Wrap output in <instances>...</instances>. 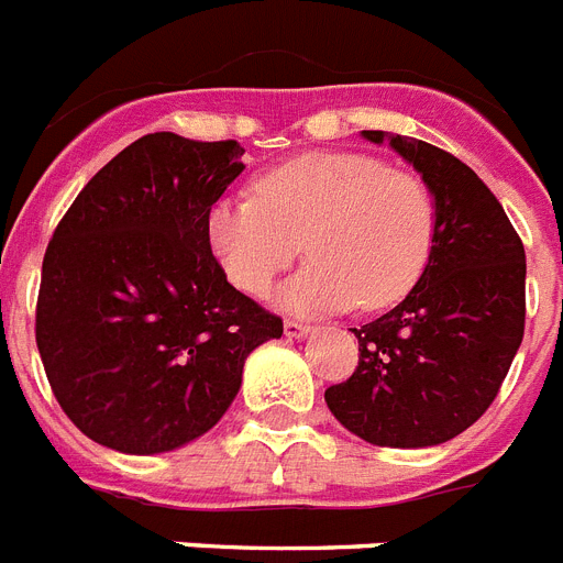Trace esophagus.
Segmentation results:
<instances>
[{
    "label": "esophagus",
    "mask_w": 563,
    "mask_h": 563,
    "mask_svg": "<svg viewBox=\"0 0 563 563\" xmlns=\"http://www.w3.org/2000/svg\"><path fill=\"white\" fill-rule=\"evenodd\" d=\"M310 324H305V321H285V335L287 339H305V335H310Z\"/></svg>",
    "instance_id": "1"
}]
</instances>
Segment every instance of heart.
<instances>
[{
  "mask_svg": "<svg viewBox=\"0 0 563 563\" xmlns=\"http://www.w3.org/2000/svg\"><path fill=\"white\" fill-rule=\"evenodd\" d=\"M208 242L235 287L262 299L299 256L313 262L278 305L301 316L382 310L419 285L435 242L430 187L364 153H301L258 173L250 196L208 213Z\"/></svg>",
  "mask_w": 563,
  "mask_h": 563,
  "instance_id": "heart-1",
  "label": "heart"
}]
</instances>
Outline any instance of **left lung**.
I'll return each instance as SVG.
<instances>
[{"label":"left lung","instance_id":"8db88e82","mask_svg":"<svg viewBox=\"0 0 563 563\" xmlns=\"http://www.w3.org/2000/svg\"><path fill=\"white\" fill-rule=\"evenodd\" d=\"M362 136L390 144L430 187L435 242L407 299L353 328L358 367L328 387L324 401L369 444H444L482 419L521 347L527 256L498 199L464 162L421 139Z\"/></svg>","mask_w":563,"mask_h":563}]
</instances>
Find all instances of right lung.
I'll list each match as a JSON object with an SVG mask.
<instances>
[{"label": "right lung", "instance_id": "right-lung-1", "mask_svg": "<svg viewBox=\"0 0 563 563\" xmlns=\"http://www.w3.org/2000/svg\"><path fill=\"white\" fill-rule=\"evenodd\" d=\"M239 142L147 133L85 185L42 262L36 344L88 439L170 453L219 424L247 355L282 319L228 282L208 213L244 170Z\"/></svg>", "mask_w": 563, "mask_h": 563}]
</instances>
